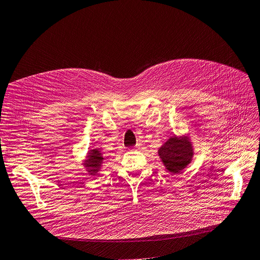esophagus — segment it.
<instances>
[{
    "label": "esophagus",
    "mask_w": 260,
    "mask_h": 260,
    "mask_svg": "<svg viewBox=\"0 0 260 260\" xmlns=\"http://www.w3.org/2000/svg\"><path fill=\"white\" fill-rule=\"evenodd\" d=\"M135 148H141V144H137Z\"/></svg>",
    "instance_id": "34e87169"
}]
</instances>
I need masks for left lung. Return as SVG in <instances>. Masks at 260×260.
Here are the masks:
<instances>
[{"mask_svg": "<svg viewBox=\"0 0 260 260\" xmlns=\"http://www.w3.org/2000/svg\"><path fill=\"white\" fill-rule=\"evenodd\" d=\"M158 155L169 172L178 174L191 162L193 147L187 137L175 136L158 149Z\"/></svg>", "mask_w": 260, "mask_h": 260, "instance_id": "8db88e82", "label": "left lung"}]
</instances>
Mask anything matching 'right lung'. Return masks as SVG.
I'll return each instance as SVG.
<instances>
[{"label":"right lung","instance_id":"right-lung-1","mask_svg":"<svg viewBox=\"0 0 260 260\" xmlns=\"http://www.w3.org/2000/svg\"><path fill=\"white\" fill-rule=\"evenodd\" d=\"M103 160H104V157L102 156L99 149H92V151L89 152L86 159L84 160V166L90 172V175L94 176L100 170Z\"/></svg>","mask_w":260,"mask_h":260}]
</instances>
